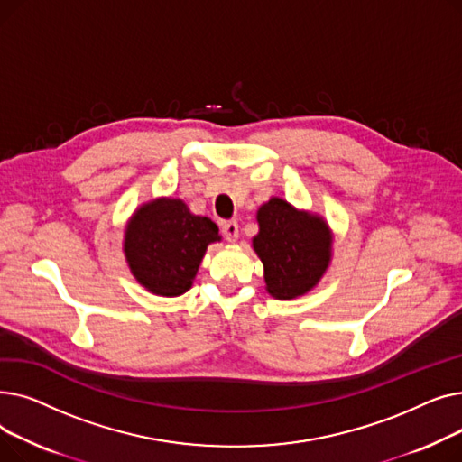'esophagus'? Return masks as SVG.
I'll use <instances>...</instances> for the list:
<instances>
[{
	"instance_id": "1",
	"label": "esophagus",
	"mask_w": 462,
	"mask_h": 462,
	"mask_svg": "<svg viewBox=\"0 0 462 462\" xmlns=\"http://www.w3.org/2000/svg\"><path fill=\"white\" fill-rule=\"evenodd\" d=\"M221 230H223V236L228 241H236L237 236H239V225L236 221H223L221 223Z\"/></svg>"
}]
</instances>
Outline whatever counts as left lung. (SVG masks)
<instances>
[{"instance_id": "1", "label": "left lung", "mask_w": 462, "mask_h": 462, "mask_svg": "<svg viewBox=\"0 0 462 462\" xmlns=\"http://www.w3.org/2000/svg\"><path fill=\"white\" fill-rule=\"evenodd\" d=\"M256 221L253 249L263 263L265 290L277 300L307 294L329 268L333 236L328 223L277 197L260 206Z\"/></svg>"}]
</instances>
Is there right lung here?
Masks as SVG:
<instances>
[{"label":"right lung","mask_w":462,"mask_h":462,"mask_svg":"<svg viewBox=\"0 0 462 462\" xmlns=\"http://www.w3.org/2000/svg\"><path fill=\"white\" fill-rule=\"evenodd\" d=\"M213 241H221L217 225L192 215L180 199L142 204L129 218L124 253L134 279L155 296L185 294Z\"/></svg>","instance_id":"right-lung-1"}]
</instances>
